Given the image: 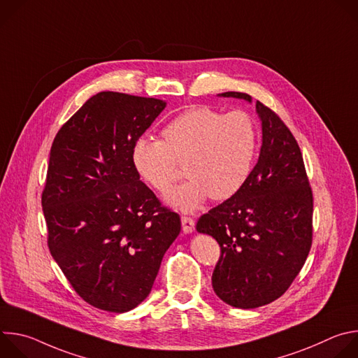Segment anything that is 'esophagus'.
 Wrapping results in <instances>:
<instances>
[{"instance_id":"34e87169","label":"esophagus","mask_w":358,"mask_h":358,"mask_svg":"<svg viewBox=\"0 0 358 358\" xmlns=\"http://www.w3.org/2000/svg\"><path fill=\"white\" fill-rule=\"evenodd\" d=\"M181 222H182L184 234H192L194 227H195V221L189 217H181Z\"/></svg>"}]
</instances>
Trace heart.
Here are the masks:
<instances>
[{
    "label": "heart",
    "instance_id": "heart-1",
    "mask_svg": "<svg viewBox=\"0 0 358 358\" xmlns=\"http://www.w3.org/2000/svg\"><path fill=\"white\" fill-rule=\"evenodd\" d=\"M162 140L138 138L131 150L136 171L157 191H167L185 163L189 177L167 194L173 208L192 213L208 196L232 198L246 182L255 155L258 131L245 112L224 115L201 106L185 110L163 130Z\"/></svg>",
    "mask_w": 358,
    "mask_h": 358
}]
</instances>
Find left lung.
I'll list each match as a JSON object with an SVG mask.
<instances>
[{
	"instance_id": "1",
	"label": "left lung",
	"mask_w": 358,
	"mask_h": 358,
	"mask_svg": "<svg viewBox=\"0 0 358 358\" xmlns=\"http://www.w3.org/2000/svg\"><path fill=\"white\" fill-rule=\"evenodd\" d=\"M221 97H252L241 92ZM262 145L243 187L202 215L196 231L217 239L221 258L213 273L217 296L232 308L255 309L280 297L312 246L313 195L297 141L286 124L257 101Z\"/></svg>"
}]
</instances>
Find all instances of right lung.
<instances>
[{
	"label": "right lung",
	"mask_w": 358,
	"mask_h": 358,
	"mask_svg": "<svg viewBox=\"0 0 358 358\" xmlns=\"http://www.w3.org/2000/svg\"><path fill=\"white\" fill-rule=\"evenodd\" d=\"M164 100L100 92L61 127L49 152L42 210L48 246L76 293L124 313L151 292L181 231L131 162Z\"/></svg>",
	"instance_id": "1"
}]
</instances>
